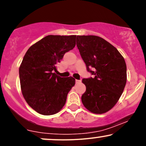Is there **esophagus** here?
I'll return each instance as SVG.
<instances>
[{
    "label": "esophagus",
    "mask_w": 146,
    "mask_h": 146,
    "mask_svg": "<svg viewBox=\"0 0 146 146\" xmlns=\"http://www.w3.org/2000/svg\"><path fill=\"white\" fill-rule=\"evenodd\" d=\"M80 82H81V80H75V83H76V84H80Z\"/></svg>",
    "instance_id": "1"
}]
</instances>
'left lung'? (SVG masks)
<instances>
[{"label":"left lung","mask_w":146,"mask_h":146,"mask_svg":"<svg viewBox=\"0 0 146 146\" xmlns=\"http://www.w3.org/2000/svg\"><path fill=\"white\" fill-rule=\"evenodd\" d=\"M77 46L93 78H84L86 91L82 95L85 108L105 113L117 104L127 80L124 58L115 46L96 36H78Z\"/></svg>","instance_id":"1"}]
</instances>
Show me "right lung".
Listing matches in <instances>:
<instances>
[{
  "label": "right lung",
  "instance_id": "right-lung-1",
  "mask_svg": "<svg viewBox=\"0 0 146 146\" xmlns=\"http://www.w3.org/2000/svg\"><path fill=\"white\" fill-rule=\"evenodd\" d=\"M75 38L76 36L49 35L30 46L25 53L19 68L22 93L37 113L54 115L66 103L75 80L61 78L54 72L64 53L75 47Z\"/></svg>",
  "mask_w": 146,
  "mask_h": 146
}]
</instances>
